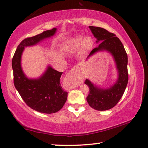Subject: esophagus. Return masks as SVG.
Wrapping results in <instances>:
<instances>
[{
	"label": "esophagus",
	"instance_id": "1",
	"mask_svg": "<svg viewBox=\"0 0 148 148\" xmlns=\"http://www.w3.org/2000/svg\"><path fill=\"white\" fill-rule=\"evenodd\" d=\"M79 66H75L71 69L64 78V81L69 87L73 88L78 85L80 82L81 74L79 72Z\"/></svg>",
	"mask_w": 148,
	"mask_h": 148
}]
</instances>
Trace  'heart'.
<instances>
[{
    "label": "heart",
    "mask_w": 148,
    "mask_h": 148,
    "mask_svg": "<svg viewBox=\"0 0 148 148\" xmlns=\"http://www.w3.org/2000/svg\"><path fill=\"white\" fill-rule=\"evenodd\" d=\"M94 42L90 36L83 37L82 35H78L71 39L66 44L63 45V48L66 51L78 50L80 47L84 51H89L92 48Z\"/></svg>",
    "instance_id": "b5f03b06"
}]
</instances>
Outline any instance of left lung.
<instances>
[{
	"mask_svg": "<svg viewBox=\"0 0 148 148\" xmlns=\"http://www.w3.org/2000/svg\"><path fill=\"white\" fill-rule=\"evenodd\" d=\"M91 32L97 38L99 46L92 49L89 57L100 51H106L112 55L118 72V78L115 83L108 88H101L86 79L84 82L89 87V93L86 97L88 103L93 109L105 111L114 108L123 95L127 86L128 58L123 43L113 33L99 27L89 26Z\"/></svg>",
	"mask_w": 148,
	"mask_h": 148,
	"instance_id": "8db88e82",
	"label": "left lung"
}]
</instances>
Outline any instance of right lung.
Returning <instances> with one entry per match:
<instances>
[{
  "label": "right lung",
  "instance_id": "1",
  "mask_svg": "<svg viewBox=\"0 0 148 148\" xmlns=\"http://www.w3.org/2000/svg\"><path fill=\"white\" fill-rule=\"evenodd\" d=\"M56 32L55 27L23 40L17 47L12 60L14 84L17 91L29 107L45 114L56 113L66 103L68 92L64 91L60 84L62 72L48 66L40 77L28 78L21 67V56L25 47L38 45L54 36Z\"/></svg>",
  "mask_w": 148,
  "mask_h": 148
}]
</instances>
